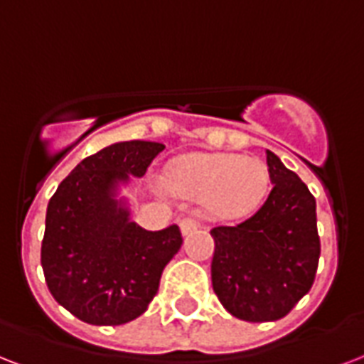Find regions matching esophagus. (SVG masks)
<instances>
[{"label": "esophagus", "mask_w": 364, "mask_h": 364, "mask_svg": "<svg viewBox=\"0 0 364 364\" xmlns=\"http://www.w3.org/2000/svg\"><path fill=\"white\" fill-rule=\"evenodd\" d=\"M199 228H201V222L197 220L196 216H186V218L180 220V230H182L184 235H190L191 232H196Z\"/></svg>", "instance_id": "34e87169"}]
</instances>
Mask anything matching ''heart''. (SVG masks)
Listing matches in <instances>:
<instances>
[{
	"mask_svg": "<svg viewBox=\"0 0 364 364\" xmlns=\"http://www.w3.org/2000/svg\"><path fill=\"white\" fill-rule=\"evenodd\" d=\"M168 182L174 190L205 199L214 214L235 218L260 205L267 190V168L256 157L190 154L173 163Z\"/></svg>",
	"mask_w": 364,
	"mask_h": 364,
	"instance_id": "b5f03b06",
	"label": "heart"
}]
</instances>
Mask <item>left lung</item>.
I'll return each mask as SVG.
<instances>
[{
	"instance_id": "8db88e82",
	"label": "left lung",
	"mask_w": 364,
	"mask_h": 364,
	"mask_svg": "<svg viewBox=\"0 0 364 364\" xmlns=\"http://www.w3.org/2000/svg\"><path fill=\"white\" fill-rule=\"evenodd\" d=\"M272 191L250 218L210 230L213 289L222 306L250 323L277 321L315 281L321 243L315 197L267 150Z\"/></svg>"
}]
</instances>
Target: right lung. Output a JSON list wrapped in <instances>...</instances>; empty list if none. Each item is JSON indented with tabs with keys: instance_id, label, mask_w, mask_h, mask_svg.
<instances>
[{
	"instance_id": "obj_1",
	"label": "right lung",
	"mask_w": 364,
	"mask_h": 364,
	"mask_svg": "<svg viewBox=\"0 0 364 364\" xmlns=\"http://www.w3.org/2000/svg\"><path fill=\"white\" fill-rule=\"evenodd\" d=\"M165 146L131 140L85 157L50 197L41 267L50 294L89 325H123L148 309L180 250L178 226L148 232L117 199L129 176H144Z\"/></svg>"
}]
</instances>
